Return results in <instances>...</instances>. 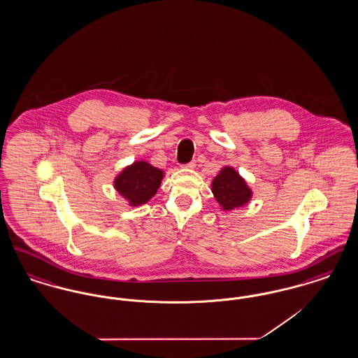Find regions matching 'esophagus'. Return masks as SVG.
<instances>
[{"mask_svg":"<svg viewBox=\"0 0 358 358\" xmlns=\"http://www.w3.org/2000/svg\"><path fill=\"white\" fill-rule=\"evenodd\" d=\"M194 166H196V162H194V161H190V162L182 165V168H187V169H193Z\"/></svg>","mask_w":358,"mask_h":358,"instance_id":"34e87169","label":"esophagus"}]
</instances>
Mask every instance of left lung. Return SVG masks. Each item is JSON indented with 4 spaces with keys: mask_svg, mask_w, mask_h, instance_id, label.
Instances as JSON below:
<instances>
[{
    "mask_svg": "<svg viewBox=\"0 0 358 358\" xmlns=\"http://www.w3.org/2000/svg\"><path fill=\"white\" fill-rule=\"evenodd\" d=\"M212 192L222 209L227 210L247 204L251 199V190L232 168H224L220 174L215 177Z\"/></svg>",
    "mask_w": 358,
    "mask_h": 358,
    "instance_id": "obj_1",
    "label": "left lung"
}]
</instances>
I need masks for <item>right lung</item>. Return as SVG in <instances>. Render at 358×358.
<instances>
[{"label":"right lung","mask_w":358,"mask_h":358,"mask_svg":"<svg viewBox=\"0 0 358 358\" xmlns=\"http://www.w3.org/2000/svg\"><path fill=\"white\" fill-rule=\"evenodd\" d=\"M162 171L148 162H134L120 173L115 180V189L131 205L148 203L161 185Z\"/></svg>","instance_id":"obj_1"}]
</instances>
